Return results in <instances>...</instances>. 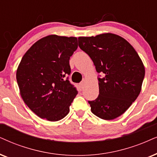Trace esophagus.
<instances>
[{
    "label": "esophagus",
    "instance_id": "1",
    "mask_svg": "<svg viewBox=\"0 0 157 157\" xmlns=\"http://www.w3.org/2000/svg\"><path fill=\"white\" fill-rule=\"evenodd\" d=\"M85 80H82V82H80V87H81V88H84V86H85Z\"/></svg>",
    "mask_w": 157,
    "mask_h": 157
}]
</instances>
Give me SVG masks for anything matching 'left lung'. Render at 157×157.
Instances as JSON below:
<instances>
[{
	"instance_id": "left-lung-1",
	"label": "left lung",
	"mask_w": 157,
	"mask_h": 157,
	"mask_svg": "<svg viewBox=\"0 0 157 157\" xmlns=\"http://www.w3.org/2000/svg\"><path fill=\"white\" fill-rule=\"evenodd\" d=\"M78 43L101 74L98 77V96L88 101L91 112L103 120H114L139 95L145 76L141 59L126 40L112 33L80 37Z\"/></svg>"
}]
</instances>
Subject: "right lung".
I'll return each instance as SVG.
<instances>
[{
	"instance_id": "obj_1",
	"label": "right lung",
	"mask_w": 157,
	"mask_h": 157,
	"mask_svg": "<svg viewBox=\"0 0 157 157\" xmlns=\"http://www.w3.org/2000/svg\"><path fill=\"white\" fill-rule=\"evenodd\" d=\"M75 37L48 35L26 52L17 71L23 101L42 119L56 122L68 114L77 94L69 82V59L77 50Z\"/></svg>"
}]
</instances>
